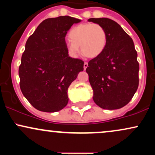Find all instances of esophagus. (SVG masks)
<instances>
[{"instance_id":"34e87169","label":"esophagus","mask_w":155,"mask_h":155,"mask_svg":"<svg viewBox=\"0 0 155 155\" xmlns=\"http://www.w3.org/2000/svg\"><path fill=\"white\" fill-rule=\"evenodd\" d=\"M87 66H88V63H84V70H86V68H87Z\"/></svg>"}]
</instances>
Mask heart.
Returning a JSON list of instances; mask_svg holds the SVG:
<instances>
[{
    "label": "heart",
    "instance_id": "heart-1",
    "mask_svg": "<svg viewBox=\"0 0 155 155\" xmlns=\"http://www.w3.org/2000/svg\"><path fill=\"white\" fill-rule=\"evenodd\" d=\"M70 41L67 42L68 51L73 58H76L79 47L85 56L96 58L102 54L107 43V33L101 25L83 23L78 25L69 32Z\"/></svg>",
    "mask_w": 155,
    "mask_h": 155
}]
</instances>
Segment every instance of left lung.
I'll list each match as a JSON object with an SVG mask.
<instances>
[{"mask_svg":"<svg viewBox=\"0 0 155 155\" xmlns=\"http://www.w3.org/2000/svg\"><path fill=\"white\" fill-rule=\"evenodd\" d=\"M107 33L102 54L88 63L86 71L93 90V101L104 109L122 108L138 87L139 64L133 39L120 25L108 18H90Z\"/></svg>","mask_w":155,"mask_h":155,"instance_id":"obj_1","label":"left lung"}]
</instances>
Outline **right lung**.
<instances>
[{"mask_svg":"<svg viewBox=\"0 0 155 155\" xmlns=\"http://www.w3.org/2000/svg\"><path fill=\"white\" fill-rule=\"evenodd\" d=\"M81 19L68 16L44 20L27 40L19 68L23 95L41 111L66 106L68 89L84 70V62L68 56L65 37Z\"/></svg>","mask_w":155,"mask_h":155,"instance_id":"obj_1","label":"right lung"}]
</instances>
